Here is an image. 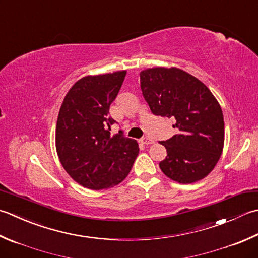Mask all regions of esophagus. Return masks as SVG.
<instances>
[{"instance_id": "1", "label": "esophagus", "mask_w": 258, "mask_h": 258, "mask_svg": "<svg viewBox=\"0 0 258 258\" xmlns=\"http://www.w3.org/2000/svg\"><path fill=\"white\" fill-rule=\"evenodd\" d=\"M141 142H142L145 145H150V144L154 143V141L151 139V138H149V136H145V138H143L142 140H141Z\"/></svg>"}]
</instances>
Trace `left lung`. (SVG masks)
<instances>
[{
    "instance_id": "obj_1",
    "label": "left lung",
    "mask_w": 258,
    "mask_h": 258,
    "mask_svg": "<svg viewBox=\"0 0 258 258\" xmlns=\"http://www.w3.org/2000/svg\"><path fill=\"white\" fill-rule=\"evenodd\" d=\"M140 77L151 112L173 120L179 131L160 142L166 149L159 163L162 172L180 183L205 178L224 148V115L217 99L199 79L178 68L146 69Z\"/></svg>"
}]
</instances>
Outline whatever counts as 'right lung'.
Returning a JSON list of instances; mask_svg holds the SVG:
<instances>
[{
  "mask_svg": "<svg viewBox=\"0 0 258 258\" xmlns=\"http://www.w3.org/2000/svg\"><path fill=\"white\" fill-rule=\"evenodd\" d=\"M126 72L87 76L76 83L60 107L55 146L60 162L72 178L85 188H112L127 176L139 145L124 136H112L116 120L109 107L117 96Z\"/></svg>",
  "mask_w": 258,
  "mask_h": 258,
  "instance_id": "add662e5",
  "label": "right lung"
}]
</instances>
